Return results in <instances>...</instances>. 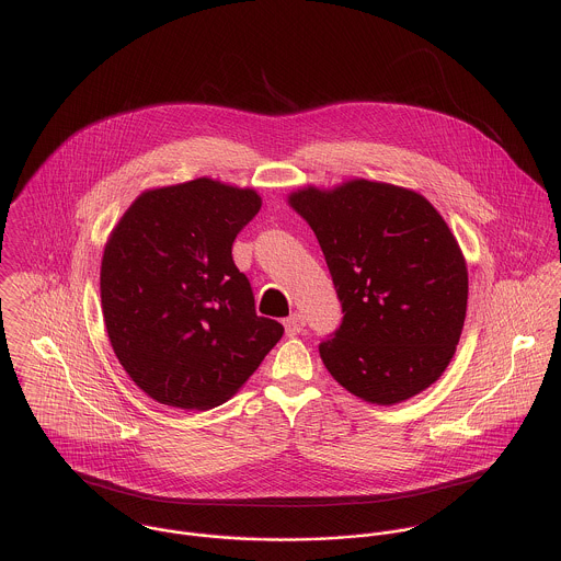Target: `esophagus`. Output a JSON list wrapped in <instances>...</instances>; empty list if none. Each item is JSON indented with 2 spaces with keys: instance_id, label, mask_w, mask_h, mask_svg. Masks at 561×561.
<instances>
[{
  "instance_id": "esophagus-1",
  "label": "esophagus",
  "mask_w": 561,
  "mask_h": 561,
  "mask_svg": "<svg viewBox=\"0 0 561 561\" xmlns=\"http://www.w3.org/2000/svg\"><path fill=\"white\" fill-rule=\"evenodd\" d=\"M305 318L300 316V313H294V316H289L287 320H285V332H287V336H296V334H300L302 330H305Z\"/></svg>"
}]
</instances>
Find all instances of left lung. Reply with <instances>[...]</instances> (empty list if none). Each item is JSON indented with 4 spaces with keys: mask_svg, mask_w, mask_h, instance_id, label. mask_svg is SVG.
Listing matches in <instances>:
<instances>
[{
    "mask_svg": "<svg viewBox=\"0 0 561 561\" xmlns=\"http://www.w3.org/2000/svg\"><path fill=\"white\" fill-rule=\"evenodd\" d=\"M325 256L343 323L320 345L352 396L396 405L432 387L456 354L469 300L460 243L414 190L367 179L287 196Z\"/></svg>",
    "mask_w": 561,
    "mask_h": 561,
    "instance_id": "left-lung-1",
    "label": "left lung"
}]
</instances>
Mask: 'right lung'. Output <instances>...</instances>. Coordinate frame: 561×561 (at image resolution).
Wrapping results in <instances>:
<instances>
[{
	"label": "right lung",
	"mask_w": 561,
	"mask_h": 561,
	"mask_svg": "<svg viewBox=\"0 0 561 561\" xmlns=\"http://www.w3.org/2000/svg\"><path fill=\"white\" fill-rule=\"evenodd\" d=\"M261 209L218 179L145 190L103 248L101 309L112 350L151 400L209 410L231 400L283 336L259 318L233 241Z\"/></svg>",
	"instance_id": "right-lung-1"
}]
</instances>
